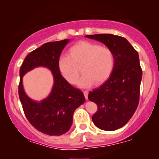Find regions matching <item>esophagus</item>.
Here are the masks:
<instances>
[{"label":"esophagus","mask_w":159,"mask_h":159,"mask_svg":"<svg viewBox=\"0 0 159 159\" xmlns=\"http://www.w3.org/2000/svg\"><path fill=\"white\" fill-rule=\"evenodd\" d=\"M84 96H85V98L86 99H88V91L87 90H84Z\"/></svg>","instance_id":"obj_1"}]
</instances>
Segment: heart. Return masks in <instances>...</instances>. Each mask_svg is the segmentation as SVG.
I'll use <instances>...</instances> for the list:
<instances>
[{
  "label": "heart",
  "mask_w": 159,
  "mask_h": 159,
  "mask_svg": "<svg viewBox=\"0 0 159 159\" xmlns=\"http://www.w3.org/2000/svg\"><path fill=\"white\" fill-rule=\"evenodd\" d=\"M114 65L112 49L90 42H81L72 46L69 56H61L57 62L60 72L72 84L77 82L81 70L84 74L78 82L81 87L105 82L111 76Z\"/></svg>",
  "instance_id": "heart-1"
}]
</instances>
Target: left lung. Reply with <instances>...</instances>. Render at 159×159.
<instances>
[{
    "label": "left lung",
    "instance_id": "8db88e82",
    "mask_svg": "<svg viewBox=\"0 0 159 159\" xmlns=\"http://www.w3.org/2000/svg\"><path fill=\"white\" fill-rule=\"evenodd\" d=\"M112 49L115 55L114 70L108 79L89 93L88 98L97 105L92 116L100 129L114 131L126 124L135 112L140 97L142 69L139 55L125 38L109 34L87 35Z\"/></svg>",
    "mask_w": 159,
    "mask_h": 159
}]
</instances>
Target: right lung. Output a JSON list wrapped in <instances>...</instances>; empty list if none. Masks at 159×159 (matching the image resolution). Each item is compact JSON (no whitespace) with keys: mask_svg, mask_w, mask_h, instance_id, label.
<instances>
[{"mask_svg":"<svg viewBox=\"0 0 159 159\" xmlns=\"http://www.w3.org/2000/svg\"><path fill=\"white\" fill-rule=\"evenodd\" d=\"M69 41L63 39L45 43L25 58L19 71V96L25 116L35 129L51 136H59L68 132L75 111L85 102L83 93L69 84L58 69V59ZM36 67L48 68L54 78L50 94L39 102L27 96L22 81L23 76Z\"/></svg>","mask_w":159,"mask_h":159,"instance_id":"obj_1","label":"right lung"}]
</instances>
